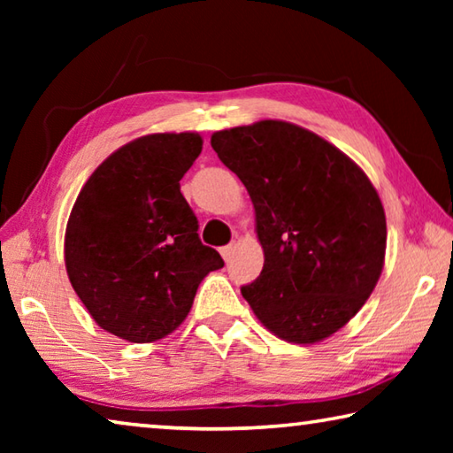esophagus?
Returning <instances> with one entry per match:
<instances>
[{
	"label": "esophagus",
	"instance_id": "esophagus-1",
	"mask_svg": "<svg viewBox=\"0 0 453 453\" xmlns=\"http://www.w3.org/2000/svg\"><path fill=\"white\" fill-rule=\"evenodd\" d=\"M219 254H221V257H224V259H226V262H227V259H229V257H232V254H234V243H229V245H224V248H221V250H219Z\"/></svg>",
	"mask_w": 453,
	"mask_h": 453
}]
</instances>
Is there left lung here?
I'll list each match as a JSON object with an SVG mask.
<instances>
[{"mask_svg": "<svg viewBox=\"0 0 453 453\" xmlns=\"http://www.w3.org/2000/svg\"><path fill=\"white\" fill-rule=\"evenodd\" d=\"M211 148L248 189L264 270L242 296L273 335L326 340L362 310L386 257V213L362 167L281 119L221 129Z\"/></svg>", "mask_w": 453, "mask_h": 453, "instance_id": "left-lung-1", "label": "left lung"}]
</instances>
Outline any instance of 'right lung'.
I'll use <instances>...</instances> for the list:
<instances>
[{"instance_id":"add662e5","label":"right lung","mask_w":453,"mask_h":453,"mask_svg":"<svg viewBox=\"0 0 453 453\" xmlns=\"http://www.w3.org/2000/svg\"><path fill=\"white\" fill-rule=\"evenodd\" d=\"M196 132L150 134L97 165L65 227V270L96 324L150 343L188 318L196 291L224 259L199 242L180 191L202 153Z\"/></svg>"}]
</instances>
